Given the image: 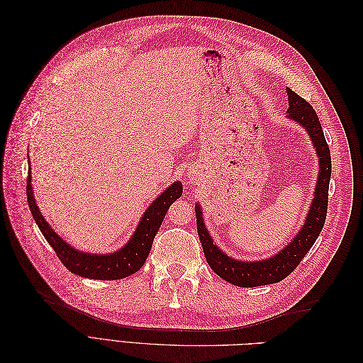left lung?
I'll return each mask as SVG.
<instances>
[{
    "label": "left lung",
    "instance_id": "8db88e82",
    "mask_svg": "<svg viewBox=\"0 0 363 363\" xmlns=\"http://www.w3.org/2000/svg\"><path fill=\"white\" fill-rule=\"evenodd\" d=\"M288 118L304 127L309 133L313 147L316 150L318 160H320V174H318L316 188L312 204L309 207V213L306 216L304 225L300 228L291 244H288L276 256L259 262H240L227 256L225 252L219 250L207 232L203 219V212L200 204H195L196 213V230L203 245L206 260L215 274L224 279L225 281L235 284L239 288H255L271 284L286 279L289 274L300 265V262L309 252L315 240L320 236L327 216V203H328V183L332 175V157L330 150L324 138V131L320 119H318L313 107L307 103L304 98L296 95L288 87Z\"/></svg>",
    "mask_w": 363,
    "mask_h": 363
}]
</instances>
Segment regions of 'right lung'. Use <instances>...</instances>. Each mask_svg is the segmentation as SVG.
Instances as JSON below:
<instances>
[{"instance_id":"right-lung-1","label":"right lung","mask_w":363,"mask_h":363,"mask_svg":"<svg viewBox=\"0 0 363 363\" xmlns=\"http://www.w3.org/2000/svg\"><path fill=\"white\" fill-rule=\"evenodd\" d=\"M182 192V183H172L167 191H163V194H160L151 203L145 213L142 215L136 232L123 248L111 252V255H91V252H83L72 248L54 232L51 225L45 221V218L40 215L35 196H33L30 172L27 179L28 207L43 238L47 239V242L56 251L60 262L72 274L94 280H119L138 272L150 255L152 240H155V236L159 227L162 225V221L164 215H167L169 206L175 200L180 199Z\"/></svg>"}]
</instances>
